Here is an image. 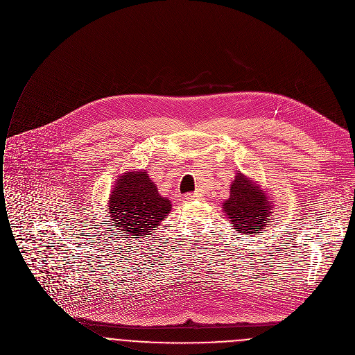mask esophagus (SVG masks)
<instances>
[{
    "mask_svg": "<svg viewBox=\"0 0 355 355\" xmlns=\"http://www.w3.org/2000/svg\"><path fill=\"white\" fill-rule=\"evenodd\" d=\"M201 198L200 193H189L184 196V201H193V200H198Z\"/></svg>",
    "mask_w": 355,
    "mask_h": 355,
    "instance_id": "34e87169",
    "label": "esophagus"
}]
</instances>
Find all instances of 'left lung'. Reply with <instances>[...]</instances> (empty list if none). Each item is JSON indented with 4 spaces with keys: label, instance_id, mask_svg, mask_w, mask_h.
I'll return each mask as SVG.
<instances>
[{
    "label": "left lung",
    "instance_id": "8db88e82",
    "mask_svg": "<svg viewBox=\"0 0 355 355\" xmlns=\"http://www.w3.org/2000/svg\"><path fill=\"white\" fill-rule=\"evenodd\" d=\"M271 207L264 193L242 173H238L233 180L230 198L223 204V209L232 219V226L246 236H259V232L268 227Z\"/></svg>",
    "mask_w": 355,
    "mask_h": 355
}]
</instances>
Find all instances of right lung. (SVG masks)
<instances>
[{"mask_svg":"<svg viewBox=\"0 0 355 355\" xmlns=\"http://www.w3.org/2000/svg\"><path fill=\"white\" fill-rule=\"evenodd\" d=\"M171 208V201L159 196L146 172H130L117 180L110 196L107 218L114 225L112 232L119 230V234H126V238H140L150 236Z\"/></svg>","mask_w":355,"mask_h":355,"instance_id":"add662e5","label":"right lung"}]
</instances>
